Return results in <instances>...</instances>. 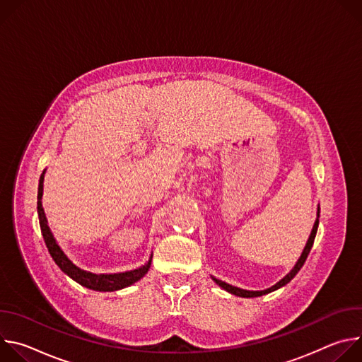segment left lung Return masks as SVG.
Segmentation results:
<instances>
[{
  "instance_id": "left-lung-1",
  "label": "left lung",
  "mask_w": 362,
  "mask_h": 362,
  "mask_svg": "<svg viewBox=\"0 0 362 362\" xmlns=\"http://www.w3.org/2000/svg\"><path fill=\"white\" fill-rule=\"evenodd\" d=\"M318 218H320V208H318ZM318 218H317V221H315V223H314L313 232H311V235H309V239H308V242H306V246H305V249H303L300 257L298 259L296 265H295L293 269H292L284 279H281L276 285H274V286H271V288H268V289H265V291H245V289L232 286V285H229V284H226V282H223V281H219V279H216V278H214V281H215L221 288H223L225 291H228V292H230V293H233V295H236V296H242V298H256V296H262V295H265V293H269V292L276 291V289H279L281 286L286 285L288 282H291V279H292V278L299 272V269L303 267V264H305V261H306V257H308L309 252H311V247H313V245H314L315 235H317V230H318V223H320V219H318Z\"/></svg>"
}]
</instances>
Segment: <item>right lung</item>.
Segmentation results:
<instances>
[{
    "instance_id": "1",
    "label": "right lung",
    "mask_w": 362,
    "mask_h": 362,
    "mask_svg": "<svg viewBox=\"0 0 362 362\" xmlns=\"http://www.w3.org/2000/svg\"><path fill=\"white\" fill-rule=\"evenodd\" d=\"M42 179L44 176L41 175L40 177V183H38V194H37V211H38V219H40V228H41V233L44 238V242L47 245V249L53 257L54 262L57 264V267L67 274L73 281L78 282L80 285L93 289V291H101V292H112V291H117V289H123L134 282H137L140 278H143L148 268H150V262H151V256L150 261L147 262V265L130 271V272H123V274H113V275H95L91 272H86L80 268H77L76 265L71 264V261L64 255V252L60 249V246L57 245L56 239L53 238V233H51L48 225H47V219L44 215V209L41 204V196H42Z\"/></svg>"
}]
</instances>
